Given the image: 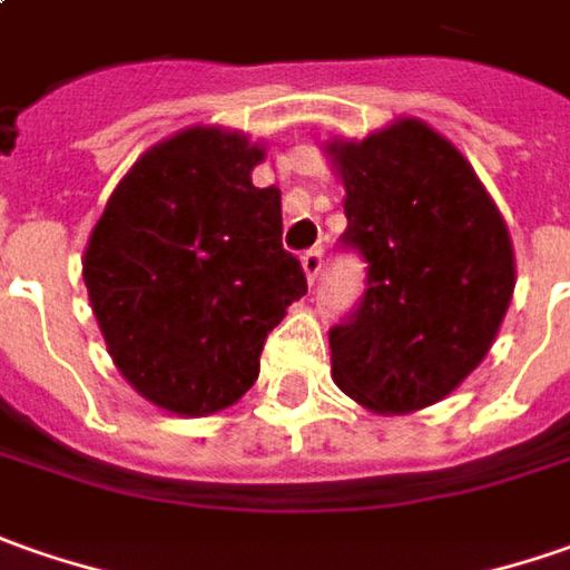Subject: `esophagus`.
<instances>
[{"instance_id": "34e87169", "label": "esophagus", "mask_w": 570, "mask_h": 570, "mask_svg": "<svg viewBox=\"0 0 570 570\" xmlns=\"http://www.w3.org/2000/svg\"><path fill=\"white\" fill-rule=\"evenodd\" d=\"M322 258H324L322 248H308V252L303 255V271L308 284H315V281H318V274H322Z\"/></svg>"}]
</instances>
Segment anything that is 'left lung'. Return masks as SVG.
<instances>
[{
	"instance_id": "left-lung-1",
	"label": "left lung",
	"mask_w": 570,
	"mask_h": 570,
	"mask_svg": "<svg viewBox=\"0 0 570 570\" xmlns=\"http://www.w3.org/2000/svg\"><path fill=\"white\" fill-rule=\"evenodd\" d=\"M324 154L346 191L344 246L368 262L356 315L331 331V375L372 413H416L495 344L518 281L511 233L470 160L422 119Z\"/></svg>"
}]
</instances>
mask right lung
I'll return each mask as SVG.
<instances>
[{"label": "right lung", "instance_id": "add662e5", "mask_svg": "<svg viewBox=\"0 0 570 570\" xmlns=\"http://www.w3.org/2000/svg\"><path fill=\"white\" fill-rule=\"evenodd\" d=\"M246 131L191 126L148 148L112 188L81 258L116 368L176 416L226 410L258 379L265 337L305 296L281 243V191Z\"/></svg>", "mask_w": 570, "mask_h": 570}]
</instances>
